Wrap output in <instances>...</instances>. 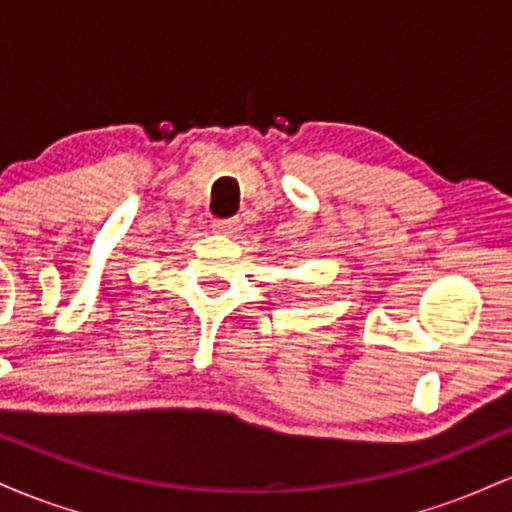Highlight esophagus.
<instances>
[{
    "label": "esophagus",
    "instance_id": "obj_1",
    "mask_svg": "<svg viewBox=\"0 0 512 512\" xmlns=\"http://www.w3.org/2000/svg\"><path fill=\"white\" fill-rule=\"evenodd\" d=\"M211 228H214L216 233H223V236H233V233H238L240 223L233 221V219H226V221H214L211 223Z\"/></svg>",
    "mask_w": 512,
    "mask_h": 512
}]
</instances>
